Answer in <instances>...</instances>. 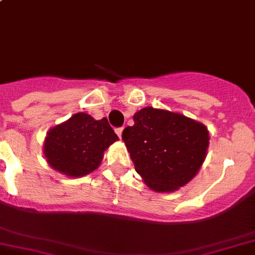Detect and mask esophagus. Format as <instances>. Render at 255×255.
Here are the masks:
<instances>
[{
	"instance_id": "obj_1",
	"label": "esophagus",
	"mask_w": 255,
	"mask_h": 255,
	"mask_svg": "<svg viewBox=\"0 0 255 255\" xmlns=\"http://www.w3.org/2000/svg\"><path fill=\"white\" fill-rule=\"evenodd\" d=\"M115 132L119 137H122V132H123V127H119V128H115Z\"/></svg>"
}]
</instances>
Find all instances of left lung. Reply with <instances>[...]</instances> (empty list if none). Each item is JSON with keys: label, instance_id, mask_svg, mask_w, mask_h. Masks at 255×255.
Instances as JSON below:
<instances>
[{"label": "left lung", "instance_id": "obj_1", "mask_svg": "<svg viewBox=\"0 0 255 255\" xmlns=\"http://www.w3.org/2000/svg\"><path fill=\"white\" fill-rule=\"evenodd\" d=\"M122 138L136 172L153 190L172 192L196 176L209 146L204 124L167 110L145 108Z\"/></svg>", "mask_w": 255, "mask_h": 255}]
</instances>
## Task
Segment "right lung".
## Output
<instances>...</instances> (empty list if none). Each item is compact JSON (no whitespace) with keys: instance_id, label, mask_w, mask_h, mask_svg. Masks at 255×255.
<instances>
[{"instance_id":"right-lung-1","label":"right lung","mask_w":255,"mask_h":255,"mask_svg":"<svg viewBox=\"0 0 255 255\" xmlns=\"http://www.w3.org/2000/svg\"><path fill=\"white\" fill-rule=\"evenodd\" d=\"M117 140L106 118L95 121L91 115L78 113L51 128L44 153L54 170L67 176H84L100 166L104 151Z\"/></svg>"}]
</instances>
